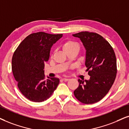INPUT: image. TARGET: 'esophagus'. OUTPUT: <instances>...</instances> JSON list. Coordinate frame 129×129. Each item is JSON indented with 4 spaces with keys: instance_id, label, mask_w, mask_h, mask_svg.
<instances>
[{
    "instance_id": "esophagus-1",
    "label": "esophagus",
    "mask_w": 129,
    "mask_h": 129,
    "mask_svg": "<svg viewBox=\"0 0 129 129\" xmlns=\"http://www.w3.org/2000/svg\"><path fill=\"white\" fill-rule=\"evenodd\" d=\"M62 80L64 81H67L69 80V79H67V78H63V79H62Z\"/></svg>"
}]
</instances>
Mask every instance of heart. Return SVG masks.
I'll use <instances>...</instances> for the list:
<instances>
[{"instance_id": "obj_1", "label": "heart", "mask_w": 129, "mask_h": 129, "mask_svg": "<svg viewBox=\"0 0 129 129\" xmlns=\"http://www.w3.org/2000/svg\"><path fill=\"white\" fill-rule=\"evenodd\" d=\"M62 48L66 52L67 51L73 50L74 49H79V45L76 42L72 41V40H67L63 43Z\"/></svg>"}]
</instances>
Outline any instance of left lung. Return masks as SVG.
Wrapping results in <instances>:
<instances>
[{
	"mask_svg": "<svg viewBox=\"0 0 129 129\" xmlns=\"http://www.w3.org/2000/svg\"><path fill=\"white\" fill-rule=\"evenodd\" d=\"M73 36L80 39L86 49L85 66L90 76L89 80H78L79 86L74 91V96L81 103H96L108 93L115 81V52L108 42L96 33L82 31Z\"/></svg>",
	"mask_w": 129,
	"mask_h": 129,
	"instance_id": "left-lung-1",
	"label": "left lung"
}]
</instances>
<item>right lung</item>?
<instances>
[{
  "label": "right lung",
  "instance_id": "add662e5",
  "mask_svg": "<svg viewBox=\"0 0 129 129\" xmlns=\"http://www.w3.org/2000/svg\"><path fill=\"white\" fill-rule=\"evenodd\" d=\"M62 36L45 32L32 33L21 42L14 52L13 74L21 93L31 101H46L59 84L58 78L45 79L43 70L45 63L49 58L50 48Z\"/></svg>",
  "mask_w": 129,
  "mask_h": 129
}]
</instances>
